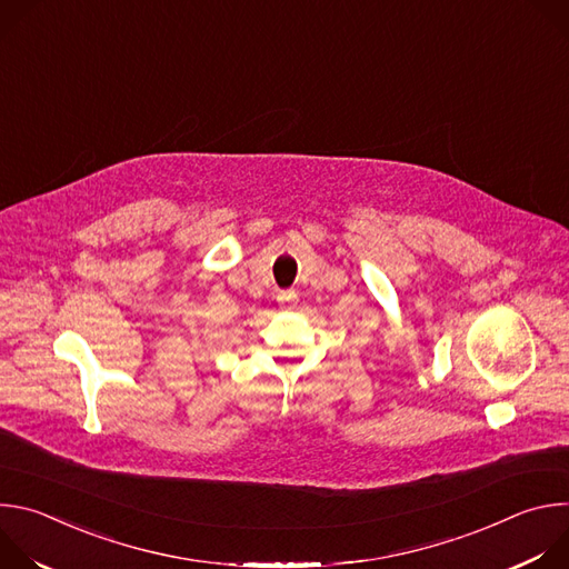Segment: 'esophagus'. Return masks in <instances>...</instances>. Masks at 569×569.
I'll return each instance as SVG.
<instances>
[{
	"label": "esophagus",
	"mask_w": 569,
	"mask_h": 569,
	"mask_svg": "<svg viewBox=\"0 0 569 569\" xmlns=\"http://www.w3.org/2000/svg\"><path fill=\"white\" fill-rule=\"evenodd\" d=\"M277 299H279V303H283V306H292V303L297 301V292H292V290H283V292H279V295H277Z\"/></svg>",
	"instance_id": "1"
}]
</instances>
